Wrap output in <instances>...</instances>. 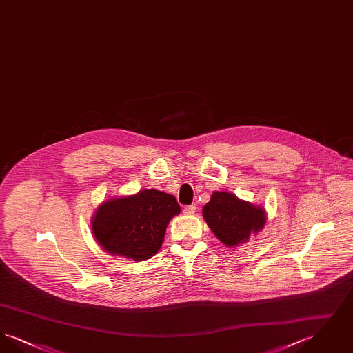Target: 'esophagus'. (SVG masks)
<instances>
[{
	"label": "esophagus",
	"instance_id": "1",
	"mask_svg": "<svg viewBox=\"0 0 353 353\" xmlns=\"http://www.w3.org/2000/svg\"><path fill=\"white\" fill-rule=\"evenodd\" d=\"M194 212H196V206L194 205H188V206L184 208V213L186 216H192V214H194Z\"/></svg>",
	"mask_w": 353,
	"mask_h": 353
}]
</instances>
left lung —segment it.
<instances>
[{
    "label": "left lung",
    "mask_w": 353,
    "mask_h": 353,
    "mask_svg": "<svg viewBox=\"0 0 353 353\" xmlns=\"http://www.w3.org/2000/svg\"><path fill=\"white\" fill-rule=\"evenodd\" d=\"M203 219L219 241L232 248L246 241L250 233H258L265 225L262 208L242 201L228 192H214L202 209Z\"/></svg>",
    "instance_id": "1"
}]
</instances>
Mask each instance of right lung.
Segmentation results:
<instances>
[{
    "label": "right lung",
    "mask_w": 353,
    "mask_h": 353,
    "mask_svg": "<svg viewBox=\"0 0 353 353\" xmlns=\"http://www.w3.org/2000/svg\"><path fill=\"white\" fill-rule=\"evenodd\" d=\"M180 210L172 194L145 189L104 202L92 219V232L105 252L144 261L159 252L169 221Z\"/></svg>",
    "instance_id": "obj_1"
}]
</instances>
